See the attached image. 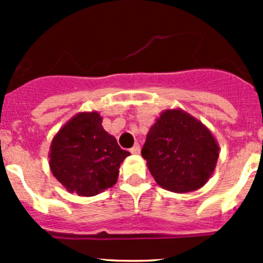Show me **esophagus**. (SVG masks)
Segmentation results:
<instances>
[{
    "mask_svg": "<svg viewBox=\"0 0 263 263\" xmlns=\"http://www.w3.org/2000/svg\"><path fill=\"white\" fill-rule=\"evenodd\" d=\"M140 150H141V148H140V145L139 144H135L129 151H131L132 154H136V155H137V154H140Z\"/></svg>",
    "mask_w": 263,
    "mask_h": 263,
    "instance_id": "34e87169",
    "label": "esophagus"
}]
</instances>
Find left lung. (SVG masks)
<instances>
[{"instance_id":"left-lung-1","label":"left lung","mask_w":263,"mask_h":263,"mask_svg":"<svg viewBox=\"0 0 263 263\" xmlns=\"http://www.w3.org/2000/svg\"><path fill=\"white\" fill-rule=\"evenodd\" d=\"M141 155L161 188L185 193L201 188L213 176L219 145L195 117L166 109L150 127Z\"/></svg>"}]
</instances>
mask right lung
Returning a JSON list of instances; mask_svg holds the SVG:
<instances>
[{
    "mask_svg": "<svg viewBox=\"0 0 263 263\" xmlns=\"http://www.w3.org/2000/svg\"><path fill=\"white\" fill-rule=\"evenodd\" d=\"M102 121L98 112L78 113L53 137L50 171L68 192L90 197L117 183L119 165L129 153L118 146Z\"/></svg>",
    "mask_w": 263,
    "mask_h": 263,
    "instance_id": "right-lung-1",
    "label": "right lung"
}]
</instances>
